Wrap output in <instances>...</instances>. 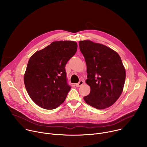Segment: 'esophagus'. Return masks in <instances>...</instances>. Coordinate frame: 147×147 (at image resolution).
<instances>
[{
  "label": "esophagus",
  "instance_id": "obj_1",
  "mask_svg": "<svg viewBox=\"0 0 147 147\" xmlns=\"http://www.w3.org/2000/svg\"><path fill=\"white\" fill-rule=\"evenodd\" d=\"M84 83V81L83 80H80L77 84H76V86L77 87H80L81 86H82Z\"/></svg>",
  "mask_w": 147,
  "mask_h": 147
}]
</instances>
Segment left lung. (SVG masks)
<instances>
[{
	"label": "left lung",
	"mask_w": 147,
	"mask_h": 147,
	"mask_svg": "<svg viewBox=\"0 0 147 147\" xmlns=\"http://www.w3.org/2000/svg\"><path fill=\"white\" fill-rule=\"evenodd\" d=\"M87 67L86 83L91 88L86 102L98 109L111 107L120 96L125 70L119 54L102 44L86 40L79 42Z\"/></svg>",
	"instance_id": "left-lung-1"
}]
</instances>
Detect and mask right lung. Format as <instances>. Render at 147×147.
Returning <instances> with one entry per match:
<instances>
[{"label":"right lung","mask_w":147,"mask_h":147,"mask_svg":"<svg viewBox=\"0 0 147 147\" xmlns=\"http://www.w3.org/2000/svg\"><path fill=\"white\" fill-rule=\"evenodd\" d=\"M77 49L76 42L56 41L30 57L24 81L29 96L39 107L54 109L64 102L71 88L65 66Z\"/></svg>","instance_id":"right-lung-1"}]
</instances>
